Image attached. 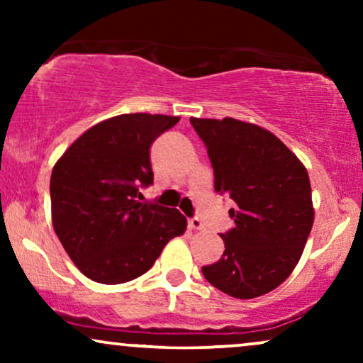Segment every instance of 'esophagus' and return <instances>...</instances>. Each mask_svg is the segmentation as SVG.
<instances>
[{
	"instance_id": "obj_1",
	"label": "esophagus",
	"mask_w": 363,
	"mask_h": 363,
	"mask_svg": "<svg viewBox=\"0 0 363 363\" xmlns=\"http://www.w3.org/2000/svg\"><path fill=\"white\" fill-rule=\"evenodd\" d=\"M187 225H189L191 230H203V228H205V225H203L199 218H189L187 220Z\"/></svg>"
}]
</instances>
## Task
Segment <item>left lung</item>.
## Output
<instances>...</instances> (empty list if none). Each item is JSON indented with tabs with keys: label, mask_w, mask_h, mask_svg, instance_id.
<instances>
[{
	"label": "left lung",
	"mask_w": 363,
	"mask_h": 363,
	"mask_svg": "<svg viewBox=\"0 0 363 363\" xmlns=\"http://www.w3.org/2000/svg\"><path fill=\"white\" fill-rule=\"evenodd\" d=\"M191 124L205 141L215 191L234 199L235 227L223 239L222 259L201 272L215 289L254 298L280 286L303 252L314 223L307 169L268 129L234 118Z\"/></svg>",
	"instance_id": "left-lung-1"
}]
</instances>
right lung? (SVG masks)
<instances>
[{
  "instance_id": "add662e5",
  "label": "right lung",
  "mask_w": 363,
  "mask_h": 363,
  "mask_svg": "<svg viewBox=\"0 0 363 363\" xmlns=\"http://www.w3.org/2000/svg\"><path fill=\"white\" fill-rule=\"evenodd\" d=\"M176 116L121 114L72 143L51 174L52 227L90 280L118 285L147 273L187 220L176 208L143 205L153 182L150 147L179 123Z\"/></svg>"
}]
</instances>
